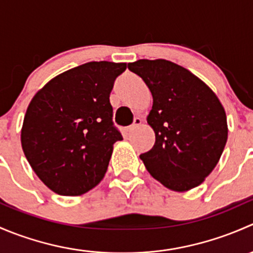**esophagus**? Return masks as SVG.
I'll list each match as a JSON object with an SVG mask.
<instances>
[{"mask_svg": "<svg viewBox=\"0 0 253 253\" xmlns=\"http://www.w3.org/2000/svg\"><path fill=\"white\" fill-rule=\"evenodd\" d=\"M141 124H142V120H141V119H134L133 124H132L131 126L127 127V132H128V133H131V132H133L134 129H136L137 127H138Z\"/></svg>", "mask_w": 253, "mask_h": 253, "instance_id": "1", "label": "esophagus"}]
</instances>
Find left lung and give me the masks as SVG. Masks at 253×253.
I'll return each instance as SVG.
<instances>
[{"mask_svg":"<svg viewBox=\"0 0 253 253\" xmlns=\"http://www.w3.org/2000/svg\"><path fill=\"white\" fill-rule=\"evenodd\" d=\"M127 67L153 95L147 121L155 143L139 155L149 174L177 192L201 185L218 164L228 139L219 99L200 78L170 61L138 60Z\"/></svg>","mask_w":253,"mask_h":253,"instance_id":"1","label":"left lung"}]
</instances>
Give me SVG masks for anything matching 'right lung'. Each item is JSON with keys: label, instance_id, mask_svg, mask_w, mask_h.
Masks as SVG:
<instances>
[{"label": "right lung", "instance_id": "add662e5", "mask_svg": "<svg viewBox=\"0 0 253 253\" xmlns=\"http://www.w3.org/2000/svg\"><path fill=\"white\" fill-rule=\"evenodd\" d=\"M126 63L88 62L61 73L35 94L22 128V148L40 180L61 196H79L105 175L112 144L110 93Z\"/></svg>", "mask_w": 253, "mask_h": 253}]
</instances>
